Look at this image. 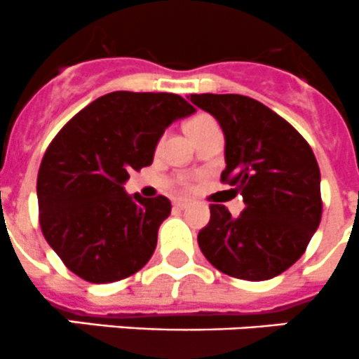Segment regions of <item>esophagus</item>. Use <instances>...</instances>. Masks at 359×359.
<instances>
[{
  "instance_id": "obj_1",
  "label": "esophagus",
  "mask_w": 359,
  "mask_h": 359,
  "mask_svg": "<svg viewBox=\"0 0 359 359\" xmlns=\"http://www.w3.org/2000/svg\"><path fill=\"white\" fill-rule=\"evenodd\" d=\"M188 204H190V202H188L187 198H176V201L172 202V205H175L176 209H184Z\"/></svg>"
}]
</instances>
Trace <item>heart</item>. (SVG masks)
I'll list each match as a JSON object with an SVG mask.
<instances>
[{"label":"heart","instance_id":"1","mask_svg":"<svg viewBox=\"0 0 359 359\" xmlns=\"http://www.w3.org/2000/svg\"><path fill=\"white\" fill-rule=\"evenodd\" d=\"M211 123H216L215 120L211 118V116H208V115H197V116H195V118H191L190 122L187 123V133L190 134V133H194V130L202 129V127L211 126Z\"/></svg>","mask_w":359,"mask_h":359}]
</instances>
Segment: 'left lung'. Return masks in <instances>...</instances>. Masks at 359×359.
<instances>
[{"instance_id":"8db88e82","label":"left lung","mask_w":359,"mask_h":359,"mask_svg":"<svg viewBox=\"0 0 359 359\" xmlns=\"http://www.w3.org/2000/svg\"><path fill=\"white\" fill-rule=\"evenodd\" d=\"M225 136L222 181L246 208L237 218L222 204L198 232V248L223 274L272 279L304 255L321 222V175L307 141L262 102L239 94H191Z\"/></svg>"}]
</instances>
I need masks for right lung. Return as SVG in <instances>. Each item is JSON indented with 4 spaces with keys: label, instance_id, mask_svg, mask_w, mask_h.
<instances>
[{
    "label": "right lung",
    "instance_id": "right-lung-1",
    "mask_svg": "<svg viewBox=\"0 0 359 359\" xmlns=\"http://www.w3.org/2000/svg\"><path fill=\"white\" fill-rule=\"evenodd\" d=\"M195 113L178 94L111 92L73 116L47 148L36 195L45 239L71 272L95 285L136 274L171 215L164 195L123 188L154 162L164 130Z\"/></svg>",
    "mask_w": 359,
    "mask_h": 359
}]
</instances>
